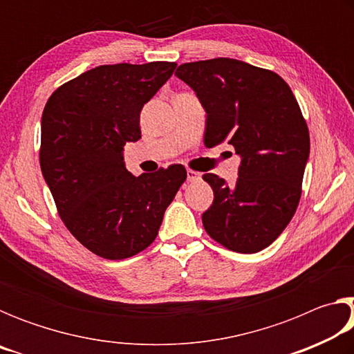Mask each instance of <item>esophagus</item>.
<instances>
[{
	"mask_svg": "<svg viewBox=\"0 0 354 354\" xmlns=\"http://www.w3.org/2000/svg\"><path fill=\"white\" fill-rule=\"evenodd\" d=\"M201 178V173H198V171H195V170H187V181H190V183H194V181H198V179Z\"/></svg>",
	"mask_w": 354,
	"mask_h": 354,
	"instance_id": "esophagus-1",
	"label": "esophagus"
}]
</instances>
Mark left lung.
I'll list each match as a JSON object with an SVG mask.
<instances>
[{"mask_svg": "<svg viewBox=\"0 0 354 354\" xmlns=\"http://www.w3.org/2000/svg\"><path fill=\"white\" fill-rule=\"evenodd\" d=\"M206 111L205 145L221 142L241 156L236 185L206 173L214 203L203 226L237 253L268 247L297 211L309 159V131L279 75L230 57L179 65L176 73Z\"/></svg>", "mask_w": 354, "mask_h": 354, "instance_id": "left-lung-1", "label": "left lung"}]
</instances>
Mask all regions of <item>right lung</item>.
<instances>
[{"label": "right lung", "mask_w": 354, "mask_h": 354, "mask_svg": "<svg viewBox=\"0 0 354 354\" xmlns=\"http://www.w3.org/2000/svg\"><path fill=\"white\" fill-rule=\"evenodd\" d=\"M175 62L100 65L65 82L41 113L40 169L65 226L104 259H127L158 236L187 178L175 164L134 176L123 147L140 139V111Z\"/></svg>", "instance_id": "obj_1"}]
</instances>
